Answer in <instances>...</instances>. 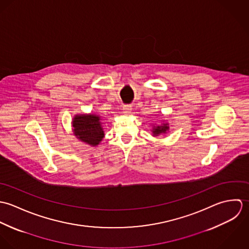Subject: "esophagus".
Wrapping results in <instances>:
<instances>
[{
	"label": "esophagus",
	"mask_w": 249,
	"mask_h": 249,
	"mask_svg": "<svg viewBox=\"0 0 249 249\" xmlns=\"http://www.w3.org/2000/svg\"><path fill=\"white\" fill-rule=\"evenodd\" d=\"M131 109H132V107H131V106H124L123 107V111H124V113L125 114H129L130 113V111H131Z\"/></svg>",
	"instance_id": "1"
}]
</instances>
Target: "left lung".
Returning <instances> with one entry per match:
<instances>
[{
	"mask_svg": "<svg viewBox=\"0 0 249 249\" xmlns=\"http://www.w3.org/2000/svg\"><path fill=\"white\" fill-rule=\"evenodd\" d=\"M168 130H169L168 123H164L161 126H154L153 130H152V133H153V136L157 137L160 134H165L166 132H168Z\"/></svg>",
	"mask_w": 249,
	"mask_h": 249,
	"instance_id": "obj_1",
	"label": "left lung"
}]
</instances>
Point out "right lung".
<instances>
[{
	"instance_id": "add662e5",
	"label": "right lung",
	"mask_w": 249,
	"mask_h": 249,
	"mask_svg": "<svg viewBox=\"0 0 249 249\" xmlns=\"http://www.w3.org/2000/svg\"><path fill=\"white\" fill-rule=\"evenodd\" d=\"M72 127L74 135L91 146H96L102 142L105 134L101 117L96 114H77L73 118Z\"/></svg>"
}]
</instances>
